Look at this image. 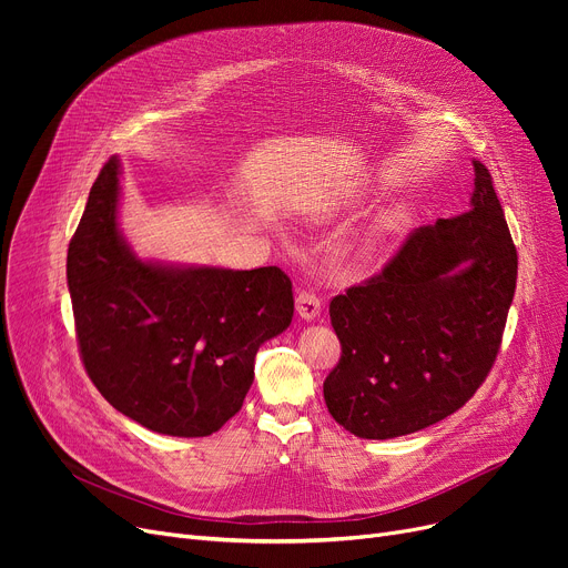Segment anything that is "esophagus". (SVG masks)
<instances>
[{
    "instance_id": "34e87169",
    "label": "esophagus",
    "mask_w": 568,
    "mask_h": 568,
    "mask_svg": "<svg viewBox=\"0 0 568 568\" xmlns=\"http://www.w3.org/2000/svg\"><path fill=\"white\" fill-rule=\"evenodd\" d=\"M320 308H322V304H320V296L315 292L302 290L300 294H296V313H300V317L304 322L315 320L320 315Z\"/></svg>"
}]
</instances>
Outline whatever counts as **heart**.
I'll list each match as a JSON object with an SVG mask.
<instances>
[{
  "label": "heart",
  "mask_w": 568,
  "mask_h": 568,
  "mask_svg": "<svg viewBox=\"0 0 568 568\" xmlns=\"http://www.w3.org/2000/svg\"><path fill=\"white\" fill-rule=\"evenodd\" d=\"M347 206H349V195L326 197L324 202H320L317 206H313L311 216H313L315 221H329V219H334V216L343 214ZM396 225H398V216H394V214H392V216H384V219H379V221H377V225H375V227H371V232H366V236L362 239V244H359V255H362L364 260H373V257H377V255L382 253L384 244H386V239H389V236H392V232L396 230Z\"/></svg>",
  "instance_id": "b5f03b06"
}]
</instances>
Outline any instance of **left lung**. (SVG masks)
<instances>
[{"mask_svg": "<svg viewBox=\"0 0 568 568\" xmlns=\"http://www.w3.org/2000/svg\"><path fill=\"white\" fill-rule=\"evenodd\" d=\"M516 276L490 172L474 161L465 214L412 232L382 274L332 302L343 345L324 379L334 419L356 437L394 439L460 409L495 362Z\"/></svg>", "mask_w": 568, "mask_h": 568, "instance_id": "left-lung-1", "label": "left lung"}]
</instances>
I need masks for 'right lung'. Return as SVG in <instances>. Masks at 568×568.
I'll use <instances>...</instances> for the list:
<instances>
[{"instance_id":"right-lung-1","label":"right lung","mask_w":568,"mask_h":568,"mask_svg":"<svg viewBox=\"0 0 568 568\" xmlns=\"http://www.w3.org/2000/svg\"><path fill=\"white\" fill-rule=\"evenodd\" d=\"M119 202L122 161L112 156L67 257L84 368L135 424L206 437L242 409L257 349L290 326L292 283L278 266L144 260L119 225Z\"/></svg>"}]
</instances>
